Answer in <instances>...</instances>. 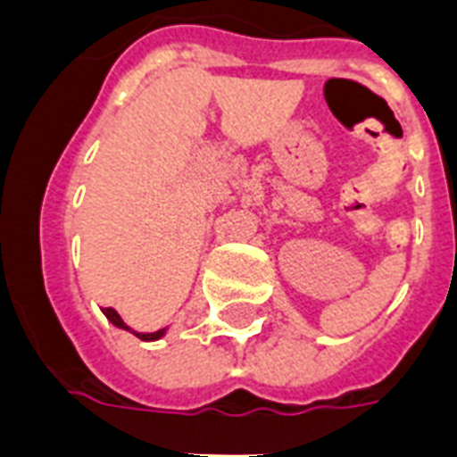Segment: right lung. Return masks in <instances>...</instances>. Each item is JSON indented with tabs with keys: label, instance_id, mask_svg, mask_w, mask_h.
<instances>
[{
	"label": "right lung",
	"instance_id": "add662e5",
	"mask_svg": "<svg viewBox=\"0 0 457 457\" xmlns=\"http://www.w3.org/2000/svg\"><path fill=\"white\" fill-rule=\"evenodd\" d=\"M104 315H106V318H109L111 322H113V325L120 327V329H130V327L125 325L123 320H120V315H118V312L113 311V308H104ZM163 334H165V329H158V332H152V334H139L137 332V337L142 341H154V339H161Z\"/></svg>",
	"mask_w": 457,
	"mask_h": 457
}]
</instances>
